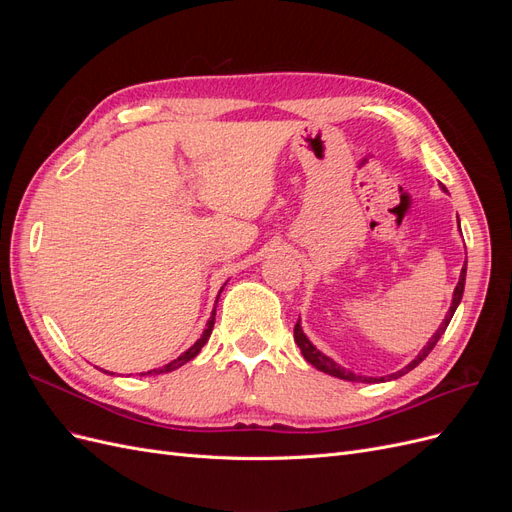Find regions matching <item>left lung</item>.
<instances>
[{"mask_svg":"<svg viewBox=\"0 0 512 512\" xmlns=\"http://www.w3.org/2000/svg\"><path fill=\"white\" fill-rule=\"evenodd\" d=\"M442 190L446 192V188H442ZM457 224H459V218H457ZM459 230H461V228H459ZM466 271H468V256H466V262H463V267H461L459 282H457V286H455V290H453V301H451V307H448L446 318L442 320L440 329L429 337V342L423 346V350L418 352L406 367H401L399 371H395V374L380 376V378H374V376H359V374H354V371H350V369L342 367L339 363H335V361L331 359V356H327L324 352H320L312 342H309V337L303 333L301 318H299V322H297V327H294V342H297V346L301 348V354L305 356V361H307V363H312L318 371H324V374H329V376L342 378V380H348V382H367V384L395 380V378H399V376L408 374L410 369H414L418 363H421V361L425 359V356L433 350V346L438 344V339L444 335V331H446V327H448V322H451V318H453V314H455V309H457V307H459V303H461V297H463V286H466Z\"/></svg>","mask_w":512,"mask_h":512,"instance_id":"obj_1","label":"left lung"}]
</instances>
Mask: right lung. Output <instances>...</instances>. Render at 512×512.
Masks as SVG:
<instances>
[{
	"instance_id": "obj_1",
	"label": "right lung",
	"mask_w": 512,
	"mask_h": 512,
	"mask_svg": "<svg viewBox=\"0 0 512 512\" xmlns=\"http://www.w3.org/2000/svg\"><path fill=\"white\" fill-rule=\"evenodd\" d=\"M226 286V284H224ZM224 286L220 288V292H218V299H220V294H222V290H224ZM213 324H215V307H213V312H211V318L207 320V327H205V331H203V335H200V339H196V344L194 346H190L188 350H185L181 356H177L175 361H170L168 365H164V367H160V369H151V371H143L141 376H153V374H168V371H173V369H179L181 365H185L188 361H192L194 356L203 350V346L209 342V337H211V331H213Z\"/></svg>"
}]
</instances>
